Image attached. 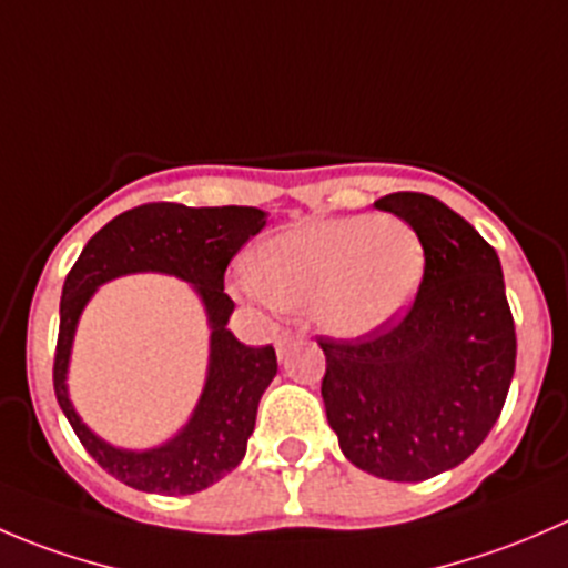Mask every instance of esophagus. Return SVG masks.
<instances>
[{
    "instance_id": "1",
    "label": "esophagus",
    "mask_w": 568,
    "mask_h": 568,
    "mask_svg": "<svg viewBox=\"0 0 568 568\" xmlns=\"http://www.w3.org/2000/svg\"><path fill=\"white\" fill-rule=\"evenodd\" d=\"M300 337H302L300 332H288V329L280 332V335H277V352L285 354V352H288L291 343H296V341H300Z\"/></svg>"
}]
</instances>
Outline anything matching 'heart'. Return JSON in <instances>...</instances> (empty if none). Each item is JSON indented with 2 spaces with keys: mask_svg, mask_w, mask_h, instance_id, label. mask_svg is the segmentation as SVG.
Listing matches in <instances>:
<instances>
[{
  "mask_svg": "<svg viewBox=\"0 0 568 568\" xmlns=\"http://www.w3.org/2000/svg\"><path fill=\"white\" fill-rule=\"evenodd\" d=\"M426 263V244L409 222L354 214L288 227L263 242L250 283L277 311H311L326 335L363 341L412 311Z\"/></svg>",
  "mask_w": 568,
  "mask_h": 568,
  "instance_id": "1",
  "label": "heart"
}]
</instances>
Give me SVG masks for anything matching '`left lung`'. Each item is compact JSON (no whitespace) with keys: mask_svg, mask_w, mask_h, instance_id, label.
Wrapping results in <instances>:
<instances>
[{"mask_svg":"<svg viewBox=\"0 0 568 568\" xmlns=\"http://www.w3.org/2000/svg\"><path fill=\"white\" fill-rule=\"evenodd\" d=\"M376 209L426 244V277L400 324L363 341H318L326 420L343 456L385 480L454 469L500 417L517 335L497 252L432 194L393 192Z\"/></svg>","mask_w":568,"mask_h":568,"instance_id":"obj_1","label":"left lung"}]
</instances>
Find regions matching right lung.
<instances>
[{
    "mask_svg": "<svg viewBox=\"0 0 568 568\" xmlns=\"http://www.w3.org/2000/svg\"><path fill=\"white\" fill-rule=\"evenodd\" d=\"M266 216L252 205H140L106 222L65 277L54 393L88 454L123 484L156 495H194L225 478L247 454L261 395L277 376V354L272 346H244L227 329L236 305L225 294V268L261 233ZM142 271L170 273L193 285L210 321V368L199 404L179 434L153 449L131 452L106 444L78 417L67 393V368L78 318L94 291L109 278Z\"/></svg>",
    "mask_w": 568,
    "mask_h": 568,
    "instance_id": "obj_1",
    "label": "right lung"
}]
</instances>
